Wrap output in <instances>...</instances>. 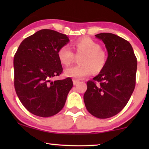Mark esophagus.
Here are the masks:
<instances>
[{
  "label": "esophagus",
  "mask_w": 149,
  "mask_h": 149,
  "mask_svg": "<svg viewBox=\"0 0 149 149\" xmlns=\"http://www.w3.org/2000/svg\"><path fill=\"white\" fill-rule=\"evenodd\" d=\"M72 81H73V84H74V85H77V83L79 82V80H77V79H73Z\"/></svg>",
  "instance_id": "esophagus-1"
}]
</instances>
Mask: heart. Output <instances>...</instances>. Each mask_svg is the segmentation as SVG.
<instances>
[{"label":"heart","mask_w":149,"mask_h":149,"mask_svg":"<svg viewBox=\"0 0 149 149\" xmlns=\"http://www.w3.org/2000/svg\"><path fill=\"white\" fill-rule=\"evenodd\" d=\"M74 52L67 45L59 48L58 58L65 66H69L74 62L77 56L79 58L80 64L70 67L65 70L68 77L83 79L94 72L97 73L104 68L107 62V54L101 48L98 42L90 38H83L72 44Z\"/></svg>","instance_id":"obj_1"}]
</instances>
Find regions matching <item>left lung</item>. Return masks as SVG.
Returning a JSON list of instances; mask_svg holds the SVG:
<instances>
[{
  "mask_svg": "<svg viewBox=\"0 0 149 149\" xmlns=\"http://www.w3.org/2000/svg\"><path fill=\"white\" fill-rule=\"evenodd\" d=\"M108 51L106 66L93 80L87 82L83 100L90 114L107 119L120 113L135 88L137 58L127 40L112 33L95 35Z\"/></svg>",
  "mask_w": 149,
  "mask_h": 149,
  "instance_id": "obj_1",
  "label": "left lung"
}]
</instances>
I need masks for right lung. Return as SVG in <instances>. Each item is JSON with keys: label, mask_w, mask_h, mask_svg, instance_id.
<instances>
[{"label": "right lung", "mask_w": 149, "mask_h": 149, "mask_svg": "<svg viewBox=\"0 0 149 149\" xmlns=\"http://www.w3.org/2000/svg\"><path fill=\"white\" fill-rule=\"evenodd\" d=\"M68 41L66 34L40 30L26 38L15 54L14 87L20 102L33 115L52 117L64 107L72 79H52L62 72L58 51Z\"/></svg>", "instance_id": "1"}]
</instances>
